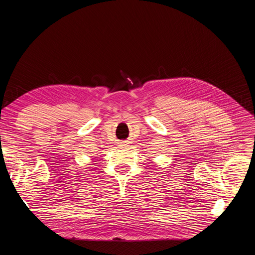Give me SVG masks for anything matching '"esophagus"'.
Segmentation results:
<instances>
[{
  "label": "esophagus",
  "mask_w": 255,
  "mask_h": 255,
  "mask_svg": "<svg viewBox=\"0 0 255 255\" xmlns=\"http://www.w3.org/2000/svg\"><path fill=\"white\" fill-rule=\"evenodd\" d=\"M127 141H122V142H120V145L121 146H127Z\"/></svg>",
  "instance_id": "obj_1"
}]
</instances>
